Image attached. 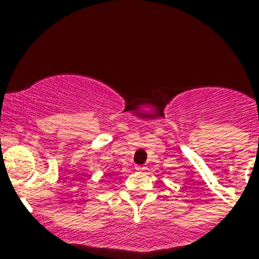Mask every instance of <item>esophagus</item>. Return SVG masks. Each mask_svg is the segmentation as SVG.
<instances>
[{
  "mask_svg": "<svg viewBox=\"0 0 259 259\" xmlns=\"http://www.w3.org/2000/svg\"><path fill=\"white\" fill-rule=\"evenodd\" d=\"M135 168H137L138 171H144V170H146V167H144V166H137V167H135Z\"/></svg>",
  "mask_w": 259,
  "mask_h": 259,
  "instance_id": "1",
  "label": "esophagus"
}]
</instances>
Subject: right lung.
I'll use <instances>...</instances> for the list:
<instances>
[{
  "instance_id": "right-lung-1",
  "label": "right lung",
  "mask_w": 259,
  "mask_h": 259,
  "mask_svg": "<svg viewBox=\"0 0 259 259\" xmlns=\"http://www.w3.org/2000/svg\"><path fill=\"white\" fill-rule=\"evenodd\" d=\"M108 175H110V176H112V174H108Z\"/></svg>"
}]
</instances>
